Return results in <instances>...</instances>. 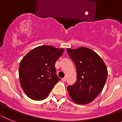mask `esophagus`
Instances as JSON below:
<instances>
[{
    "label": "esophagus",
    "instance_id": "1",
    "mask_svg": "<svg viewBox=\"0 0 122 122\" xmlns=\"http://www.w3.org/2000/svg\"><path fill=\"white\" fill-rule=\"evenodd\" d=\"M62 81H66V80H67V78H66V77H64V78H62Z\"/></svg>",
    "mask_w": 122,
    "mask_h": 122
}]
</instances>
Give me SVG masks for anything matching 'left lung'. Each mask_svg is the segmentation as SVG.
<instances>
[{
    "instance_id": "1",
    "label": "left lung",
    "mask_w": 122,
    "mask_h": 122,
    "mask_svg": "<svg viewBox=\"0 0 122 122\" xmlns=\"http://www.w3.org/2000/svg\"><path fill=\"white\" fill-rule=\"evenodd\" d=\"M76 66L77 80L67 92L72 100L79 104L93 101L103 89L107 77V69L102 58L94 51L81 46L67 48Z\"/></svg>"
}]
</instances>
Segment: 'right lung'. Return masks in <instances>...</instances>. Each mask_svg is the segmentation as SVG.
I'll list each match as a JSON object with an SVG mask.
<instances>
[{
	"mask_svg": "<svg viewBox=\"0 0 122 122\" xmlns=\"http://www.w3.org/2000/svg\"><path fill=\"white\" fill-rule=\"evenodd\" d=\"M64 49L42 45L30 50L22 59L19 67L21 86L29 98L45 99L60 79L56 74L55 62Z\"/></svg>",
	"mask_w": 122,
	"mask_h": 122,
	"instance_id": "right-lung-1",
	"label": "right lung"
}]
</instances>
